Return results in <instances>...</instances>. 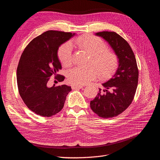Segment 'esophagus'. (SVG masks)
I'll return each instance as SVG.
<instances>
[{"label":"esophagus","mask_w":160,"mask_h":160,"mask_svg":"<svg viewBox=\"0 0 160 160\" xmlns=\"http://www.w3.org/2000/svg\"><path fill=\"white\" fill-rule=\"evenodd\" d=\"M83 87V86H82V85H72V88H73V89H77V88H82Z\"/></svg>","instance_id":"esophagus-1"}]
</instances>
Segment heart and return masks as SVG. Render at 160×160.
<instances>
[{"label": "heart", "instance_id": "b5f03b06", "mask_svg": "<svg viewBox=\"0 0 160 160\" xmlns=\"http://www.w3.org/2000/svg\"><path fill=\"white\" fill-rule=\"evenodd\" d=\"M73 44L80 49L85 50L91 56L89 63L94 67H77L69 70L68 73V81L74 85H82L95 79L99 75L101 78L110 77L118 66L117 55L108 50L106 43L100 38L94 35H86L77 38ZM72 46L69 42L62 44L58 50L59 59L65 67L72 63Z\"/></svg>", "mask_w": 160, "mask_h": 160}]
</instances>
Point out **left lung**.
I'll list each match as a JSON object with an SVG mask.
<instances>
[{"label": "left lung", "instance_id": "left-lung-1", "mask_svg": "<svg viewBox=\"0 0 160 160\" xmlns=\"http://www.w3.org/2000/svg\"><path fill=\"white\" fill-rule=\"evenodd\" d=\"M109 44L118 58V67L112 78L102 83L103 89L91 101V108L98 116L110 118L118 116L129 106L138 85V70L135 54L123 38L113 31L95 33Z\"/></svg>", "mask_w": 160, "mask_h": 160}]
</instances>
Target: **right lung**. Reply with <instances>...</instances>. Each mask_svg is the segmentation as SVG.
<instances>
[{
	"instance_id": "add662e5",
	"label": "right lung",
	"mask_w": 160,
	"mask_h": 160,
	"mask_svg": "<svg viewBox=\"0 0 160 160\" xmlns=\"http://www.w3.org/2000/svg\"><path fill=\"white\" fill-rule=\"evenodd\" d=\"M75 33L50 30L32 40L25 47L17 68L19 93L29 110L43 117L58 113L64 105L71 87H49L52 75L59 82L64 76L57 75L62 69L58 56L59 47Z\"/></svg>"
}]
</instances>
